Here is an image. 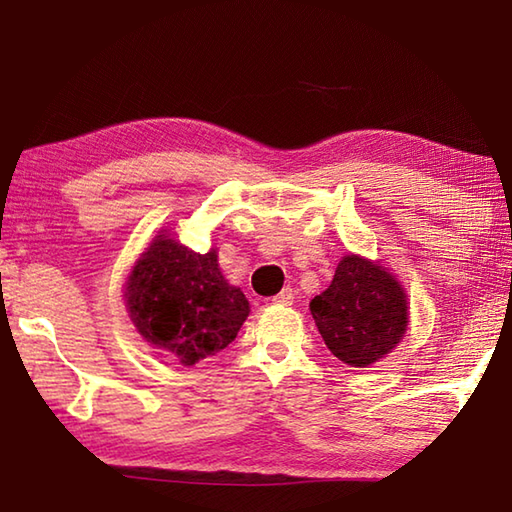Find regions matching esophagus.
<instances>
[{"instance_id": "obj_1", "label": "esophagus", "mask_w": 512, "mask_h": 512, "mask_svg": "<svg viewBox=\"0 0 512 512\" xmlns=\"http://www.w3.org/2000/svg\"><path fill=\"white\" fill-rule=\"evenodd\" d=\"M293 288H284L282 290V293H279V295H275L273 297V304H277V306H290V304H293Z\"/></svg>"}]
</instances>
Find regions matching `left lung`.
I'll return each instance as SVG.
<instances>
[{
    "label": "left lung",
    "mask_w": 512,
    "mask_h": 512,
    "mask_svg": "<svg viewBox=\"0 0 512 512\" xmlns=\"http://www.w3.org/2000/svg\"><path fill=\"white\" fill-rule=\"evenodd\" d=\"M310 313L339 362L368 368L402 344L410 302L402 282L382 262L348 253L330 286L310 302Z\"/></svg>",
    "instance_id": "1"
}]
</instances>
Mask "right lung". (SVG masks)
Segmentation results:
<instances>
[{
	"label": "right lung",
	"mask_w": 512,
	"mask_h": 512,
	"mask_svg": "<svg viewBox=\"0 0 512 512\" xmlns=\"http://www.w3.org/2000/svg\"><path fill=\"white\" fill-rule=\"evenodd\" d=\"M124 304L144 342L182 366L224 350L250 313L242 288L230 286L222 275L217 248L195 253L166 228L130 268Z\"/></svg>",
	"instance_id": "add662e5"
}]
</instances>
